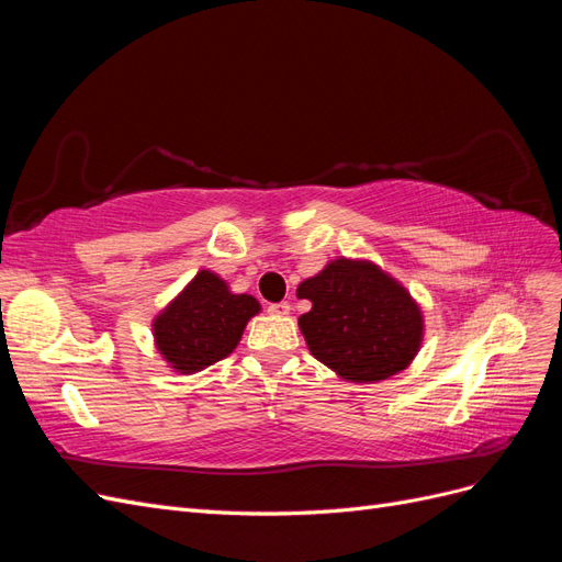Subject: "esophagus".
<instances>
[{"label":"esophagus","mask_w":562,"mask_h":562,"mask_svg":"<svg viewBox=\"0 0 562 562\" xmlns=\"http://www.w3.org/2000/svg\"><path fill=\"white\" fill-rule=\"evenodd\" d=\"M267 310H269V314H277V316H288V314H291V302H271Z\"/></svg>","instance_id":"34e87169"}]
</instances>
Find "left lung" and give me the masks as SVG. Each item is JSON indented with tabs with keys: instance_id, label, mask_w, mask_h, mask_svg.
Wrapping results in <instances>:
<instances>
[{
	"instance_id": "8db88e82",
	"label": "left lung",
	"mask_w": 562,
	"mask_h": 562,
	"mask_svg": "<svg viewBox=\"0 0 562 562\" xmlns=\"http://www.w3.org/2000/svg\"><path fill=\"white\" fill-rule=\"evenodd\" d=\"M297 297L312 300V312L300 316L310 351L345 380H386L419 349V307L375 265L335 260L302 281Z\"/></svg>"
}]
</instances>
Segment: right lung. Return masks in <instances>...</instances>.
I'll return each mask as SVG.
<instances>
[{
    "label": "right lung",
    "instance_id": "right-lung-1",
    "mask_svg": "<svg viewBox=\"0 0 562 562\" xmlns=\"http://www.w3.org/2000/svg\"><path fill=\"white\" fill-rule=\"evenodd\" d=\"M258 312V300L232 295L223 279L203 269L171 307L157 316V347L176 370L196 372L229 356L248 318Z\"/></svg>",
    "mask_w": 562,
    "mask_h": 562
}]
</instances>
